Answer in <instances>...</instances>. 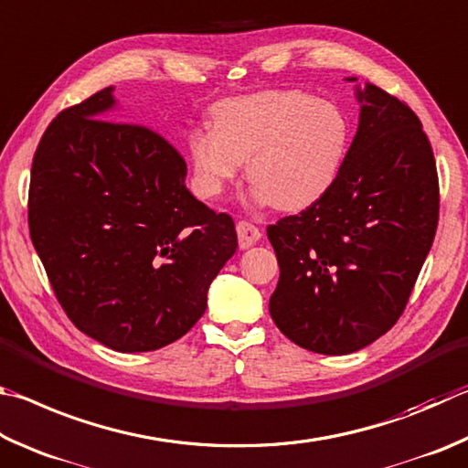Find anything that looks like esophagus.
Masks as SVG:
<instances>
[{"label":"esophagus","instance_id":"34e87169","mask_svg":"<svg viewBox=\"0 0 468 468\" xmlns=\"http://www.w3.org/2000/svg\"><path fill=\"white\" fill-rule=\"evenodd\" d=\"M236 232H239L240 249H249V247H252V244H257L261 239V229L247 219H242L236 224Z\"/></svg>","mask_w":468,"mask_h":468}]
</instances>
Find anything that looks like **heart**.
Instances as JSON below:
<instances>
[{
    "label": "heart",
    "mask_w": 468,
    "mask_h": 468,
    "mask_svg": "<svg viewBox=\"0 0 468 468\" xmlns=\"http://www.w3.org/2000/svg\"><path fill=\"white\" fill-rule=\"evenodd\" d=\"M213 129L188 135L195 183L207 199L239 176L242 162L259 203L283 211L329 191L349 152L351 125L339 104L300 90H267L213 106Z\"/></svg>",
    "instance_id": "1"
}]
</instances>
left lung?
Segmentation results:
<instances>
[{
	"instance_id": "left-lung-1",
	"label": "left lung",
	"mask_w": 468,
	"mask_h": 468,
	"mask_svg": "<svg viewBox=\"0 0 468 468\" xmlns=\"http://www.w3.org/2000/svg\"><path fill=\"white\" fill-rule=\"evenodd\" d=\"M339 176L321 199L267 228L280 282L269 313L314 354L346 356L405 313L440 218L431 144L407 102L367 84Z\"/></svg>"
}]
</instances>
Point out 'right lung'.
I'll return each instance as SVG.
<instances>
[{
    "mask_svg": "<svg viewBox=\"0 0 468 468\" xmlns=\"http://www.w3.org/2000/svg\"><path fill=\"white\" fill-rule=\"evenodd\" d=\"M112 88L61 111L32 158L28 228L69 321L122 354L183 337L239 247L234 219L197 201L158 131L111 121Z\"/></svg>",
    "mask_w": 468,
    "mask_h": 468,
    "instance_id": "obj_1",
    "label": "right lung"
}]
</instances>
